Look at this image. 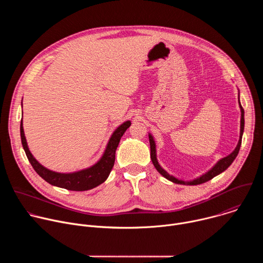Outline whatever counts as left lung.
<instances>
[{"label":"left lung","mask_w":263,"mask_h":263,"mask_svg":"<svg viewBox=\"0 0 263 263\" xmlns=\"http://www.w3.org/2000/svg\"><path fill=\"white\" fill-rule=\"evenodd\" d=\"M238 102H239V95H238ZM239 107H240V111H241V119H240V136H239V141L235 147L234 151L228 155L227 157H223L221 158L210 171H208L206 174L202 175L201 177L193 180V181H183V180H179L177 178H175L174 176H171L167 172H165L161 166L160 164L158 163L157 161V157H156V144H155V141H154V138L151 134H148V140H149V146H151V159H152V162L154 164V166L156 167V170L164 177L166 178L167 180L176 183V184H183V185H198V184H202V183H205L209 180H211L212 178H214L215 176L219 175L220 173H222L223 171H226L230 165L231 163L234 161V159L236 158L238 152H239V148H240V144H241V138H242V133H243V129H245V110L243 108L241 107L240 105V102H239Z\"/></svg>","instance_id":"8db88e82"}]
</instances>
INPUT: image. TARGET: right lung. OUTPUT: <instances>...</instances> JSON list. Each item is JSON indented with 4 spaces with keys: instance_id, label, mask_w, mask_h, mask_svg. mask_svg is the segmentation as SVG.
<instances>
[{
    "instance_id": "1",
    "label": "right lung",
    "mask_w": 263,
    "mask_h": 263,
    "mask_svg": "<svg viewBox=\"0 0 263 263\" xmlns=\"http://www.w3.org/2000/svg\"><path fill=\"white\" fill-rule=\"evenodd\" d=\"M131 126V122L127 121L122 124L115 132L111 135L108 144L106 146L105 152L102 158L92 166L69 174H62L50 171L43 166L39 161H37L31 152L29 151V147L26 141L24 128H23V120L21 121V138L22 144L26 152V155L35 170V172L39 174L44 180L48 183L65 189L67 191H74V192H83L88 191L95 187L102 184L109 176L112 167H114L115 160H116V151L117 147L120 143V140L126 130Z\"/></svg>"
}]
</instances>
